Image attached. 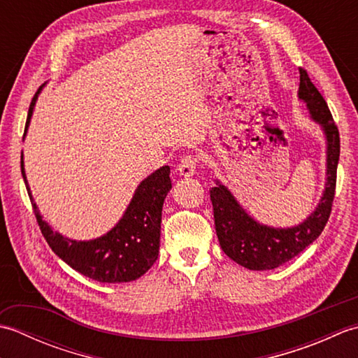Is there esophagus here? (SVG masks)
Returning a JSON list of instances; mask_svg holds the SVG:
<instances>
[{"label":"esophagus","instance_id":"esophagus-1","mask_svg":"<svg viewBox=\"0 0 358 358\" xmlns=\"http://www.w3.org/2000/svg\"><path fill=\"white\" fill-rule=\"evenodd\" d=\"M178 173L181 177H194L195 172H196V158L192 155H186L181 158V162L178 164Z\"/></svg>","mask_w":358,"mask_h":358}]
</instances>
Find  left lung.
I'll return each mask as SVG.
<instances>
[{
    "mask_svg": "<svg viewBox=\"0 0 358 358\" xmlns=\"http://www.w3.org/2000/svg\"><path fill=\"white\" fill-rule=\"evenodd\" d=\"M299 100L306 104L310 120L322 127L326 141L324 189L310 215L291 227H273L250 217L220 180H215V186L209 191L220 246L235 263L250 271L275 269L292 260L318 238L331 214L340 158V135L324 98L303 69H300Z\"/></svg>",
    "mask_w": 358,
    "mask_h": 358,
    "instance_id": "1",
    "label": "left lung"
}]
</instances>
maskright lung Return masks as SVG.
<instances>
[{
  "label": "right lung",
  "mask_w": 358,
  "mask_h": 358,
  "mask_svg": "<svg viewBox=\"0 0 358 358\" xmlns=\"http://www.w3.org/2000/svg\"><path fill=\"white\" fill-rule=\"evenodd\" d=\"M41 89L30 103L24 136L34 115ZM21 173L32 201L36 222L53 252L83 275L100 283H127L144 275L157 262L162 231V210L167 192L172 189L171 167L163 166L136 186L118 223L94 240H72L55 232L44 222L27 183L24 159L21 154Z\"/></svg>",
  "instance_id": "obj_1"
}]
</instances>
